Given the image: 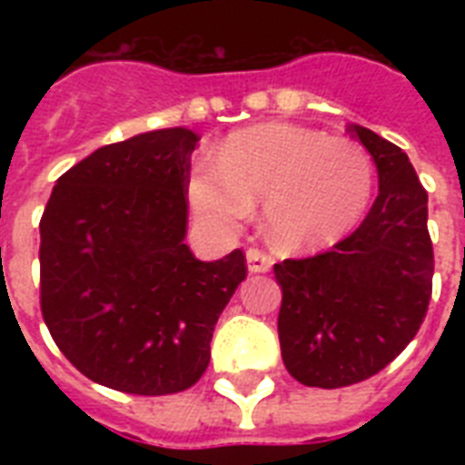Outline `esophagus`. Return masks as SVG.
Masks as SVG:
<instances>
[{
	"instance_id": "1",
	"label": "esophagus",
	"mask_w": 465,
	"mask_h": 465,
	"mask_svg": "<svg viewBox=\"0 0 465 465\" xmlns=\"http://www.w3.org/2000/svg\"><path fill=\"white\" fill-rule=\"evenodd\" d=\"M246 262L251 272H268L272 268V255L261 251V248H248Z\"/></svg>"
}]
</instances>
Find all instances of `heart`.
Segmentation results:
<instances>
[{
  "mask_svg": "<svg viewBox=\"0 0 465 465\" xmlns=\"http://www.w3.org/2000/svg\"><path fill=\"white\" fill-rule=\"evenodd\" d=\"M374 190L361 144L299 125H255L232 134L217 161H197L188 195L204 224L233 232L265 203L268 236L282 251H318L352 232Z\"/></svg>",
  "mask_w": 465,
  "mask_h": 465,
  "instance_id": "b5f03b06",
  "label": "heart"
}]
</instances>
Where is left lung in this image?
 Returning a JSON list of instances; mask_svg holds the SVG:
<instances>
[{
  "label": "left lung",
  "mask_w": 465,
  "mask_h": 465,
  "mask_svg": "<svg viewBox=\"0 0 465 465\" xmlns=\"http://www.w3.org/2000/svg\"><path fill=\"white\" fill-rule=\"evenodd\" d=\"M350 133L379 171L371 210L331 251L275 265L284 367L318 389L379 374L418 335L432 299L427 190L403 149L361 125Z\"/></svg>",
  "instance_id": "1"
}]
</instances>
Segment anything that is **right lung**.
<instances>
[{
	"label": "right lung",
	"mask_w": 465,
	"mask_h": 465,
	"mask_svg": "<svg viewBox=\"0 0 465 465\" xmlns=\"http://www.w3.org/2000/svg\"><path fill=\"white\" fill-rule=\"evenodd\" d=\"M188 127L96 149L57 178L40 219V311L91 381L133 396L190 389L210 364L219 313L246 280L241 248L190 253Z\"/></svg>",
	"instance_id": "1"
}]
</instances>
